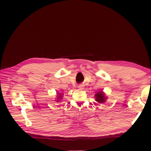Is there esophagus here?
I'll return each mask as SVG.
<instances>
[{
  "mask_svg": "<svg viewBox=\"0 0 151 151\" xmlns=\"http://www.w3.org/2000/svg\"><path fill=\"white\" fill-rule=\"evenodd\" d=\"M79 88L81 89H83V87L82 86H79Z\"/></svg>",
  "mask_w": 151,
  "mask_h": 151,
  "instance_id": "obj_1",
  "label": "esophagus"
}]
</instances>
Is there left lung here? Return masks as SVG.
Segmentation results:
<instances>
[{"mask_svg": "<svg viewBox=\"0 0 151 151\" xmlns=\"http://www.w3.org/2000/svg\"><path fill=\"white\" fill-rule=\"evenodd\" d=\"M96 97V100L99 103H104L105 101V99H106V98H105L104 94L102 93V91H99L98 93L96 94L95 95Z\"/></svg>", "mask_w": 151, "mask_h": 151, "instance_id": "1", "label": "left lung"}]
</instances>
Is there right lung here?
Returning a JSON list of instances; mask_svg holds the SVG:
<instances>
[{
    "label": "right lung",
    "instance_id": "obj_1",
    "mask_svg": "<svg viewBox=\"0 0 151 151\" xmlns=\"http://www.w3.org/2000/svg\"><path fill=\"white\" fill-rule=\"evenodd\" d=\"M61 97H62V94H59V95H58V99H60Z\"/></svg>",
    "mask_w": 151,
    "mask_h": 151
}]
</instances>
